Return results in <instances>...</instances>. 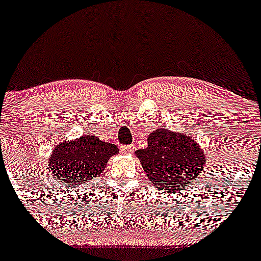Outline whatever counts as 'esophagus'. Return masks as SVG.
<instances>
[{
  "label": "esophagus",
  "instance_id": "34e87169",
  "mask_svg": "<svg viewBox=\"0 0 261 261\" xmlns=\"http://www.w3.org/2000/svg\"><path fill=\"white\" fill-rule=\"evenodd\" d=\"M121 152L123 154H129V153L133 152V147L132 146H121Z\"/></svg>",
  "mask_w": 261,
  "mask_h": 261
}]
</instances>
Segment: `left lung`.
I'll return each mask as SVG.
<instances>
[{"label":"left lung","instance_id":"8db88e82","mask_svg":"<svg viewBox=\"0 0 261 261\" xmlns=\"http://www.w3.org/2000/svg\"><path fill=\"white\" fill-rule=\"evenodd\" d=\"M147 142V147L135 154L148 183L159 190L172 192L188 188L204 170V152L188 134L158 128L148 135Z\"/></svg>","mask_w":261,"mask_h":261}]
</instances>
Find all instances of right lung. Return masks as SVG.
Returning <instances> with one entry per match:
<instances>
[{"label": "right lung", "mask_w": 261, "mask_h": 261, "mask_svg": "<svg viewBox=\"0 0 261 261\" xmlns=\"http://www.w3.org/2000/svg\"><path fill=\"white\" fill-rule=\"evenodd\" d=\"M116 153H119L116 145L94 135H82L57 145L48 159V167L53 176L64 183L83 184L101 174L110 156Z\"/></svg>", "instance_id": "obj_1"}]
</instances>
